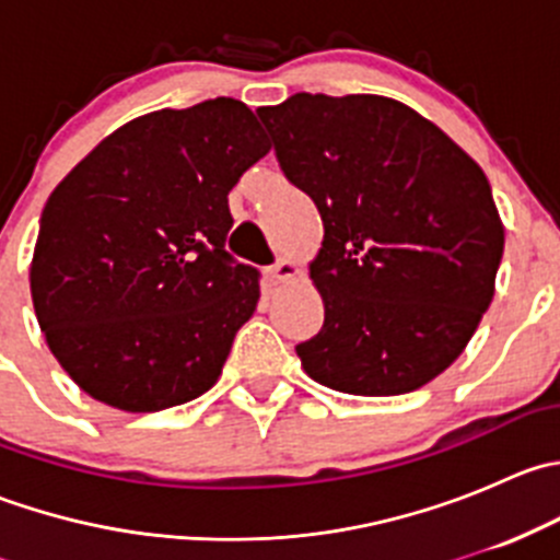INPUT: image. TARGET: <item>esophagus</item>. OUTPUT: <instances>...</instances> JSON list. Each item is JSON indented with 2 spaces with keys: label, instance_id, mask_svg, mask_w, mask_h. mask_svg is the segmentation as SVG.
<instances>
[{
  "label": "esophagus",
  "instance_id": "1",
  "mask_svg": "<svg viewBox=\"0 0 560 560\" xmlns=\"http://www.w3.org/2000/svg\"><path fill=\"white\" fill-rule=\"evenodd\" d=\"M298 273V265L292 262V259H279L276 265H270V268H265V281H268L270 287H279L284 284V281H290L292 276Z\"/></svg>",
  "mask_w": 560,
  "mask_h": 560
}]
</instances>
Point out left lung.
Instances as JSON below:
<instances>
[{"mask_svg":"<svg viewBox=\"0 0 560 560\" xmlns=\"http://www.w3.org/2000/svg\"><path fill=\"white\" fill-rule=\"evenodd\" d=\"M287 178L322 217L308 262L322 330L303 371L349 395H404L460 358L495 292L504 224L482 167L380 94L257 107Z\"/></svg>","mask_w":560,"mask_h":560,"instance_id":"obj_1","label":"left lung"}]
</instances>
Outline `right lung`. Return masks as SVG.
I'll use <instances>...</instances> for the list:
<instances>
[{"label": "right lung", "instance_id": "add662e5", "mask_svg": "<svg viewBox=\"0 0 560 560\" xmlns=\"http://www.w3.org/2000/svg\"><path fill=\"white\" fill-rule=\"evenodd\" d=\"M270 151L241 100L145 113L50 191L30 268L50 352L83 393L162 411L217 385L259 273L224 252L228 195Z\"/></svg>", "mask_w": 560, "mask_h": 560}]
</instances>
